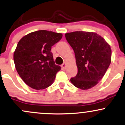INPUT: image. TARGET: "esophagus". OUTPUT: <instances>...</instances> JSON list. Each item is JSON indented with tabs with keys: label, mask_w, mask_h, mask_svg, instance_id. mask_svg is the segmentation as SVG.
Segmentation results:
<instances>
[{
	"label": "esophagus",
	"mask_w": 125,
	"mask_h": 125,
	"mask_svg": "<svg viewBox=\"0 0 125 125\" xmlns=\"http://www.w3.org/2000/svg\"><path fill=\"white\" fill-rule=\"evenodd\" d=\"M66 66V62H64L63 63L62 65H61V67H62V69H65Z\"/></svg>",
	"instance_id": "esophagus-1"
}]
</instances>
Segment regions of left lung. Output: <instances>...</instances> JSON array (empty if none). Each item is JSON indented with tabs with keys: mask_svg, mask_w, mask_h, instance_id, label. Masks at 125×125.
I'll use <instances>...</instances> for the list:
<instances>
[{
	"mask_svg": "<svg viewBox=\"0 0 125 125\" xmlns=\"http://www.w3.org/2000/svg\"><path fill=\"white\" fill-rule=\"evenodd\" d=\"M65 37L75 54L78 73L71 79L74 86L85 90L95 86L110 65L112 50L109 44L94 32L75 31Z\"/></svg>",
	"mask_w": 125,
	"mask_h": 125,
	"instance_id": "obj_1",
	"label": "left lung"
}]
</instances>
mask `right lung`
Returning <instances> with one entry per match:
<instances>
[{
    "label": "right lung",
    "instance_id": "1",
    "mask_svg": "<svg viewBox=\"0 0 125 125\" xmlns=\"http://www.w3.org/2000/svg\"><path fill=\"white\" fill-rule=\"evenodd\" d=\"M62 36V33L39 30L19 41L13 60L19 75L30 87L42 90L53 83L61 67L55 65L51 48Z\"/></svg>",
    "mask_w": 125,
    "mask_h": 125
}]
</instances>
